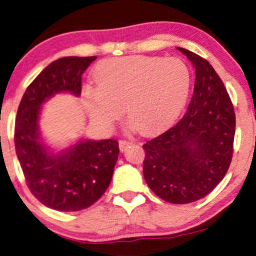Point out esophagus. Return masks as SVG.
<instances>
[{"instance_id":"34e87169","label":"esophagus","mask_w":256,"mask_h":256,"mask_svg":"<svg viewBox=\"0 0 256 256\" xmlns=\"http://www.w3.org/2000/svg\"><path fill=\"white\" fill-rule=\"evenodd\" d=\"M118 144H119V150H120V151L122 152V151H125V150L128 148V146L131 145L132 142H128V140H119Z\"/></svg>"}]
</instances>
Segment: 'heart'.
Instances as JSON below:
<instances>
[{
    "mask_svg": "<svg viewBox=\"0 0 256 256\" xmlns=\"http://www.w3.org/2000/svg\"><path fill=\"white\" fill-rule=\"evenodd\" d=\"M97 88H88L84 105L91 119L108 126L126 117L142 134H153L176 120L190 88V71L176 57L126 56L98 64Z\"/></svg>",
    "mask_w": 256,
    "mask_h": 256,
    "instance_id": "heart-1",
    "label": "heart"
}]
</instances>
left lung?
Instances as JSON below:
<instances>
[{"label":"left lung","mask_w":256,"mask_h":256,"mask_svg":"<svg viewBox=\"0 0 256 256\" xmlns=\"http://www.w3.org/2000/svg\"><path fill=\"white\" fill-rule=\"evenodd\" d=\"M196 68L192 100L174 126L142 145V172L152 192L171 204L206 196L224 179L233 156L235 114L213 66L178 48Z\"/></svg>","instance_id":"left-lung-1"}]
</instances>
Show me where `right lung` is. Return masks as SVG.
<instances>
[{"label":"right lung","instance_id":"add662e5","mask_svg":"<svg viewBox=\"0 0 256 256\" xmlns=\"http://www.w3.org/2000/svg\"><path fill=\"white\" fill-rule=\"evenodd\" d=\"M63 57L49 64L23 94L15 122V150L32 196L49 208L76 212L94 205L110 185L119 148L114 139L80 140L57 154L40 142L42 105L57 92L80 96L82 74L96 60Z\"/></svg>","mask_w":256,"mask_h":256}]
</instances>
